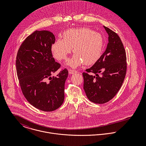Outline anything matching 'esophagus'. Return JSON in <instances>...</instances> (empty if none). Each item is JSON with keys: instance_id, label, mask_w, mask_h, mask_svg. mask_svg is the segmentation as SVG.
Returning a JSON list of instances; mask_svg holds the SVG:
<instances>
[{"instance_id": "34e87169", "label": "esophagus", "mask_w": 146, "mask_h": 146, "mask_svg": "<svg viewBox=\"0 0 146 146\" xmlns=\"http://www.w3.org/2000/svg\"><path fill=\"white\" fill-rule=\"evenodd\" d=\"M68 72L70 74H75L77 72L76 71H75V70H68Z\"/></svg>"}]
</instances>
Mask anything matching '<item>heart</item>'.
<instances>
[{
	"label": "heart",
	"instance_id": "heart-1",
	"mask_svg": "<svg viewBox=\"0 0 146 146\" xmlns=\"http://www.w3.org/2000/svg\"><path fill=\"white\" fill-rule=\"evenodd\" d=\"M104 40L102 35L89 28L71 29L65 31L62 39H58L52 45L53 56L58 60H66L71 53L75 54L68 64L76 67L84 63L91 65L101 57Z\"/></svg>",
	"mask_w": 146,
	"mask_h": 146
}]
</instances>
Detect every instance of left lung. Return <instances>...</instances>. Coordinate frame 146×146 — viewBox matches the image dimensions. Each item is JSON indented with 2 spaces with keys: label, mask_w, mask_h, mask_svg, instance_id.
Listing matches in <instances>:
<instances>
[{
  "label": "left lung",
  "mask_w": 146,
  "mask_h": 146,
  "mask_svg": "<svg viewBox=\"0 0 146 146\" xmlns=\"http://www.w3.org/2000/svg\"><path fill=\"white\" fill-rule=\"evenodd\" d=\"M104 27L108 35L107 48L93 66L83 73L85 94L89 101L98 104H105L116 96L124 82L127 67L125 48L120 37Z\"/></svg>",
  "instance_id": "8db88e82"
}]
</instances>
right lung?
Listing matches in <instances>:
<instances>
[{"instance_id": "right-lung-1", "label": "right lung", "mask_w": 146, "mask_h": 146, "mask_svg": "<svg viewBox=\"0 0 146 146\" xmlns=\"http://www.w3.org/2000/svg\"><path fill=\"white\" fill-rule=\"evenodd\" d=\"M54 42L52 33L36 30L21 44L16 61L23 96L34 107L46 112L54 111L62 104L64 84L68 74L64 68L57 76H50L61 67L52 53Z\"/></svg>"}]
</instances>
